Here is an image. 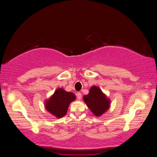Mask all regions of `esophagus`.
Returning a JSON list of instances; mask_svg holds the SVG:
<instances>
[{
  "mask_svg": "<svg viewBox=\"0 0 157 157\" xmlns=\"http://www.w3.org/2000/svg\"><path fill=\"white\" fill-rule=\"evenodd\" d=\"M77 98L78 99H80L82 98V94L80 92H77Z\"/></svg>",
  "mask_w": 157,
  "mask_h": 157,
  "instance_id": "1",
  "label": "esophagus"
}]
</instances>
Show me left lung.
<instances>
[{
    "label": "left lung",
    "mask_w": 157,
    "mask_h": 157,
    "mask_svg": "<svg viewBox=\"0 0 157 157\" xmlns=\"http://www.w3.org/2000/svg\"><path fill=\"white\" fill-rule=\"evenodd\" d=\"M84 101L91 111L97 117L103 115L110 105L109 99L97 86H92L90 88L89 94L84 96Z\"/></svg>",
    "instance_id": "obj_1"
}]
</instances>
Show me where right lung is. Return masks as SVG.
Instances as JSON below:
<instances>
[{"label":"right lung","instance_id":"add662e5","mask_svg":"<svg viewBox=\"0 0 157 157\" xmlns=\"http://www.w3.org/2000/svg\"><path fill=\"white\" fill-rule=\"evenodd\" d=\"M75 99V95L67 92L62 88L56 90L50 99L46 101L45 107L47 111L58 118L65 115L71 101Z\"/></svg>","mask_w":157,"mask_h":157}]
</instances>
